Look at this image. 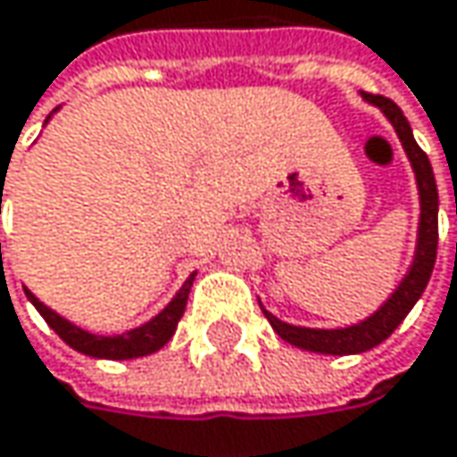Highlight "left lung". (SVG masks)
Here are the masks:
<instances>
[{
  "label": "left lung",
  "instance_id": "left-lung-1",
  "mask_svg": "<svg viewBox=\"0 0 457 457\" xmlns=\"http://www.w3.org/2000/svg\"><path fill=\"white\" fill-rule=\"evenodd\" d=\"M369 104H377L387 120L393 122L395 133L400 138V144L405 148L411 167L416 172V183H419V195H421V222H419V245H416V256L408 274L403 277V282L397 285L393 295L385 301V306H379V312H374L369 319L343 327V329H312V327H295L287 321H279L277 316H271L267 309H262L264 316L270 319L271 329L290 345L303 348L312 353H327V355H353V353L371 351L374 345H379L382 340H387L397 329V324L408 316V312L416 306V301L421 298V293L427 290V282L432 277L436 262V240H439V228H436V212H439V195H436V183L429 156L421 151V145L416 144L413 130L405 120V114L400 112V106L395 104L387 96H374V94H361Z\"/></svg>",
  "mask_w": 457,
  "mask_h": 457
}]
</instances>
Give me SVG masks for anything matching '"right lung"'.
<instances>
[{
  "mask_svg": "<svg viewBox=\"0 0 457 457\" xmlns=\"http://www.w3.org/2000/svg\"><path fill=\"white\" fill-rule=\"evenodd\" d=\"M2 248V245H0ZM195 279V271L183 282V287L178 290V295L170 301V306L162 313H156L151 321H145L141 327L130 329V332H122V335H91L75 324H70L67 319H62L57 312H52L49 306H44L30 290H25L28 301L36 306V312L46 319V324L62 337L64 343L78 353H86V355H94V358H109V361H125V358H141L148 353H156L159 348H164L170 343V337L175 335L178 329V321L180 316L186 313L187 293H190V285Z\"/></svg>",
  "mask_w": 457,
  "mask_h": 457,
  "instance_id": "obj_1",
  "label": "right lung"
}]
</instances>
